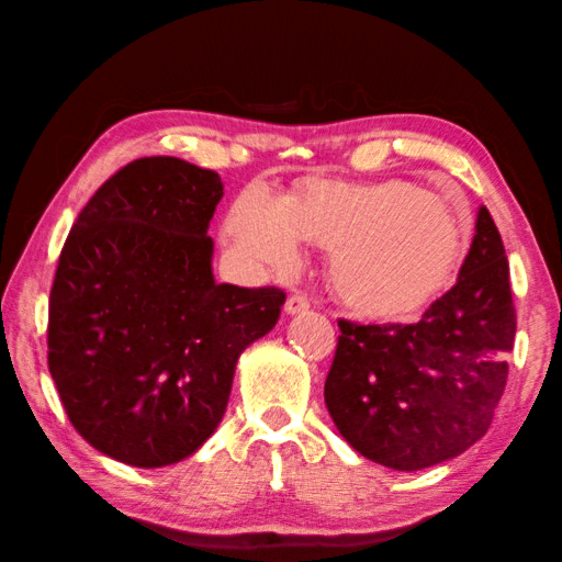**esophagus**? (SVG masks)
Wrapping results in <instances>:
<instances>
[{"label":"esophagus","mask_w":562,"mask_h":562,"mask_svg":"<svg viewBox=\"0 0 562 562\" xmlns=\"http://www.w3.org/2000/svg\"><path fill=\"white\" fill-rule=\"evenodd\" d=\"M310 310V300L304 294H292V297L284 302V312L288 314H302Z\"/></svg>","instance_id":"1"}]
</instances>
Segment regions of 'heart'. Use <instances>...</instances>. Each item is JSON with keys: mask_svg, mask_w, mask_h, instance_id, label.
<instances>
[{"mask_svg": "<svg viewBox=\"0 0 562 562\" xmlns=\"http://www.w3.org/2000/svg\"><path fill=\"white\" fill-rule=\"evenodd\" d=\"M231 248L270 268L297 260V238L329 250V282L346 307L407 319L454 282L469 231L445 199L413 181L310 187L284 203L248 191L233 206Z\"/></svg>", "mask_w": 562, "mask_h": 562, "instance_id": "obj_1", "label": "heart"}]
</instances>
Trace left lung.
Masks as SVG:
<instances>
[{
    "label": "left lung",
    "instance_id": "obj_1",
    "mask_svg": "<svg viewBox=\"0 0 562 562\" xmlns=\"http://www.w3.org/2000/svg\"><path fill=\"white\" fill-rule=\"evenodd\" d=\"M339 329L324 401L356 452L415 472L482 440L516 336L508 260L492 213L479 209L457 284L420 322L339 319Z\"/></svg>",
    "mask_w": 562,
    "mask_h": 562
}]
</instances>
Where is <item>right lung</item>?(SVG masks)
<instances>
[{
    "instance_id": "obj_1",
    "label": "right lung",
    "mask_w": 562,
    "mask_h": 562,
    "mask_svg": "<svg viewBox=\"0 0 562 562\" xmlns=\"http://www.w3.org/2000/svg\"><path fill=\"white\" fill-rule=\"evenodd\" d=\"M223 183L177 157L115 171L70 228L48 300V371L78 435L167 467L209 440L238 356L280 319V288L218 284L206 236Z\"/></svg>"
}]
</instances>
